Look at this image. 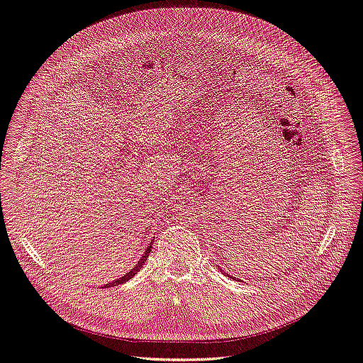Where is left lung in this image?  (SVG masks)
<instances>
[{"label":"left lung","mask_w":363,"mask_h":363,"mask_svg":"<svg viewBox=\"0 0 363 363\" xmlns=\"http://www.w3.org/2000/svg\"><path fill=\"white\" fill-rule=\"evenodd\" d=\"M228 276H229V274H228ZM229 278H232V276H229Z\"/></svg>","instance_id":"left-lung-1"}]
</instances>
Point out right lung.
I'll list each match as a JSON object with an SVG mask.
<instances>
[{"instance_id": "1", "label": "right lung", "mask_w": 363, "mask_h": 363, "mask_svg": "<svg viewBox=\"0 0 363 363\" xmlns=\"http://www.w3.org/2000/svg\"><path fill=\"white\" fill-rule=\"evenodd\" d=\"M150 248H152V242H150V245L147 247V250L145 251V254L140 257V260L137 262V264H135V267L134 269H131L125 276H123V278H119V279H116V281H113V282H109V284H106L105 286L103 288H111V286H116V285H119V284H124V282H127L128 279H131L134 274H137V272H139L140 269H142V266H143V263L146 262V258L149 257V252H150Z\"/></svg>"}]
</instances>
